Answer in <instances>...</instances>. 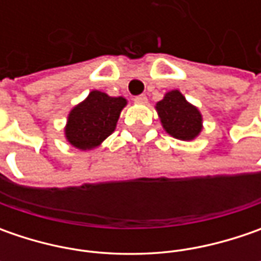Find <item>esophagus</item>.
I'll use <instances>...</instances> for the list:
<instances>
[{"mask_svg": "<svg viewBox=\"0 0 261 261\" xmlns=\"http://www.w3.org/2000/svg\"><path fill=\"white\" fill-rule=\"evenodd\" d=\"M134 101L138 103V105H146V103H148V98H146V95L141 94V95H136L135 98H134Z\"/></svg>", "mask_w": 261, "mask_h": 261, "instance_id": "1", "label": "esophagus"}]
</instances>
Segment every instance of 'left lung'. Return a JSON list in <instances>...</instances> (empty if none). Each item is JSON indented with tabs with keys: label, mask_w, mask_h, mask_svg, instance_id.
Masks as SVG:
<instances>
[{
	"label": "left lung",
	"mask_w": 261,
	"mask_h": 261,
	"mask_svg": "<svg viewBox=\"0 0 261 261\" xmlns=\"http://www.w3.org/2000/svg\"><path fill=\"white\" fill-rule=\"evenodd\" d=\"M163 127L180 141H192L202 130V115L178 90L168 91L155 106Z\"/></svg>",
	"instance_id": "obj_1"
}]
</instances>
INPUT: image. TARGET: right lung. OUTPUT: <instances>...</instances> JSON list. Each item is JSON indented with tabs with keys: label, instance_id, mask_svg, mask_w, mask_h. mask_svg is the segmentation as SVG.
Masks as SVG:
<instances>
[{
	"label": "right lung",
	"instance_id": "1",
	"mask_svg": "<svg viewBox=\"0 0 261 261\" xmlns=\"http://www.w3.org/2000/svg\"><path fill=\"white\" fill-rule=\"evenodd\" d=\"M126 103L123 97H110L93 90L84 101L69 112L65 126L66 141L83 151L98 146L113 134Z\"/></svg>",
	"mask_w": 261,
	"mask_h": 261
}]
</instances>
